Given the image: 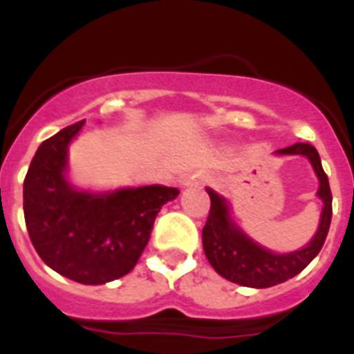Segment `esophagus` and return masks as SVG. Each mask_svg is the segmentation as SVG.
Returning <instances> with one entry per match:
<instances>
[{"instance_id":"1","label":"esophagus","mask_w":354,"mask_h":354,"mask_svg":"<svg viewBox=\"0 0 354 354\" xmlns=\"http://www.w3.org/2000/svg\"><path fill=\"white\" fill-rule=\"evenodd\" d=\"M198 180H200L198 174H189V176L183 178L182 183H183V185H187V183H191V182H198Z\"/></svg>"}]
</instances>
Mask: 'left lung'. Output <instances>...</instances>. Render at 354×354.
<instances>
[{"label":"left lung","mask_w":354,"mask_h":354,"mask_svg":"<svg viewBox=\"0 0 354 354\" xmlns=\"http://www.w3.org/2000/svg\"><path fill=\"white\" fill-rule=\"evenodd\" d=\"M277 156H305L313 165L318 176V196L324 202L319 215L318 230L310 241L299 250L286 253L272 252L248 235L235 218L227 200L207 187L211 198V209L207 222L202 230V244L205 257L215 268L216 274L226 277L227 281L250 288H268V286L285 283L308 266L324 246L329 233L330 216H333V196L327 174L324 172L318 150L308 143H294L286 149L275 150Z\"/></svg>","instance_id":"left-lung-1"}]
</instances>
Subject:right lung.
I'll return each instance as SVG.
<instances>
[{
    "label": "right lung",
    "instance_id": "right-lung-1",
    "mask_svg": "<svg viewBox=\"0 0 354 354\" xmlns=\"http://www.w3.org/2000/svg\"><path fill=\"white\" fill-rule=\"evenodd\" d=\"M84 122L38 147L24 182V213L30 242L49 268L82 285H104L136 266L156 216L180 191L167 185L75 187L68 152Z\"/></svg>",
    "mask_w": 354,
    "mask_h": 354
}]
</instances>
